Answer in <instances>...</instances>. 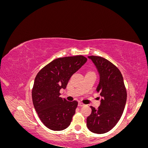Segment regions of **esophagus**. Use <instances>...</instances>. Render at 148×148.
Returning a JSON list of instances; mask_svg holds the SVG:
<instances>
[{
    "instance_id": "1",
    "label": "esophagus",
    "mask_w": 148,
    "mask_h": 148,
    "mask_svg": "<svg viewBox=\"0 0 148 148\" xmlns=\"http://www.w3.org/2000/svg\"><path fill=\"white\" fill-rule=\"evenodd\" d=\"M78 106H84V104H83V103L82 102H78Z\"/></svg>"
}]
</instances>
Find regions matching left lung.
I'll list each match as a JSON object with an SVG mask.
<instances>
[{
	"label": "left lung",
	"instance_id": "left-lung-1",
	"mask_svg": "<svg viewBox=\"0 0 148 148\" xmlns=\"http://www.w3.org/2000/svg\"><path fill=\"white\" fill-rule=\"evenodd\" d=\"M99 75L96 91L101 96L97 109L90 106L92 112L86 120L91 132L103 134L112 129L122 117L127 101V91L122 75L117 66L104 58L88 56Z\"/></svg>",
	"mask_w": 148,
	"mask_h": 148
}]
</instances>
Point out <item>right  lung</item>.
<instances>
[{"label": "right lung", "mask_w": 148, "mask_h": 148, "mask_svg": "<svg viewBox=\"0 0 148 148\" xmlns=\"http://www.w3.org/2000/svg\"><path fill=\"white\" fill-rule=\"evenodd\" d=\"M83 56L58 58L39 71L32 90L34 109L41 122L53 131H61L70 125L78 102L60 97L70 78L86 62Z\"/></svg>", "instance_id": "add662e5"}]
</instances>
